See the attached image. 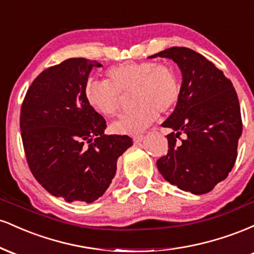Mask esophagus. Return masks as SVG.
<instances>
[{
  "label": "esophagus",
  "instance_id": "1",
  "mask_svg": "<svg viewBox=\"0 0 254 254\" xmlns=\"http://www.w3.org/2000/svg\"><path fill=\"white\" fill-rule=\"evenodd\" d=\"M143 135H136V136H132V139H133V142H135V143H139V142H142L143 141Z\"/></svg>",
  "mask_w": 254,
  "mask_h": 254
}]
</instances>
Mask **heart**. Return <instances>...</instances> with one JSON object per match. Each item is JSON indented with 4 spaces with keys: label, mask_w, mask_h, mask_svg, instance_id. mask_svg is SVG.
I'll return each instance as SVG.
<instances>
[{
    "label": "heart",
    "mask_w": 254,
    "mask_h": 254,
    "mask_svg": "<svg viewBox=\"0 0 254 254\" xmlns=\"http://www.w3.org/2000/svg\"><path fill=\"white\" fill-rule=\"evenodd\" d=\"M131 94L136 109L111 124L117 133L142 132L161 113L176 106L180 95V83L176 71L165 64L150 61L125 62L107 71V81L92 80L84 89L87 103L100 115H117L123 94Z\"/></svg>",
    "instance_id": "heart-1"
}]
</instances>
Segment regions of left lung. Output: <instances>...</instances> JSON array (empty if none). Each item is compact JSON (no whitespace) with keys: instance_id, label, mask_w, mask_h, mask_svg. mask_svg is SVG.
I'll list each match as a JSON object with an SVG mask.
<instances>
[{"instance_id":"left-lung-1","label":"left lung","mask_w":254,"mask_h":254,"mask_svg":"<svg viewBox=\"0 0 254 254\" xmlns=\"http://www.w3.org/2000/svg\"><path fill=\"white\" fill-rule=\"evenodd\" d=\"M155 57L173 61L183 76L176 110L162 123L172 132L157 170L180 190L208 193L228 177L237 160L243 132L237 92L222 71L191 49L173 46L149 58Z\"/></svg>"}]
</instances>
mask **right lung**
I'll return each instance as SVG.
<instances>
[{"mask_svg": "<svg viewBox=\"0 0 254 254\" xmlns=\"http://www.w3.org/2000/svg\"><path fill=\"white\" fill-rule=\"evenodd\" d=\"M97 61L69 58L44 70L28 88L20 116L22 143L37 182L65 202L93 203L116 176L127 135H105L106 122L84 89Z\"/></svg>", "mask_w": 254, "mask_h": 254, "instance_id": "add662e5", "label": "right lung"}]
</instances>
